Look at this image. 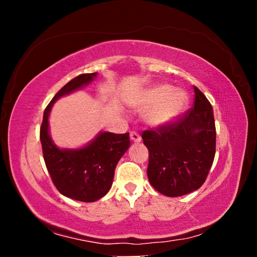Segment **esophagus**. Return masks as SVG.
Returning <instances> with one entry per match:
<instances>
[{
  "label": "esophagus",
  "instance_id": "34e87169",
  "mask_svg": "<svg viewBox=\"0 0 257 257\" xmlns=\"http://www.w3.org/2000/svg\"><path fill=\"white\" fill-rule=\"evenodd\" d=\"M130 138H131L133 143H140V142H142V137H140L138 133L135 132V131H132L131 133H130Z\"/></svg>",
  "mask_w": 257,
  "mask_h": 257
}]
</instances>
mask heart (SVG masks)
<instances>
[{
  "label": "heart",
  "mask_w": 257,
  "mask_h": 257,
  "mask_svg": "<svg viewBox=\"0 0 257 257\" xmlns=\"http://www.w3.org/2000/svg\"><path fill=\"white\" fill-rule=\"evenodd\" d=\"M187 105L188 96L184 90L159 84L146 90L136 106L140 111H147L145 119L151 126L163 127L177 120Z\"/></svg>",
  "instance_id": "1"
}]
</instances>
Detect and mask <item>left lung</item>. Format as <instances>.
Returning <instances> with one entry per match:
<instances>
[{
	"label": "left lung",
	"mask_w": 257,
	"mask_h": 257,
	"mask_svg": "<svg viewBox=\"0 0 257 257\" xmlns=\"http://www.w3.org/2000/svg\"><path fill=\"white\" fill-rule=\"evenodd\" d=\"M194 93V105L182 117L142 135L149 150L150 184L171 198L201 187L215 157L213 107L196 86Z\"/></svg>",
	"instance_id": "1"
}]
</instances>
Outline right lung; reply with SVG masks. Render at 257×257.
Listing matches in <instances>:
<instances>
[{"mask_svg": "<svg viewBox=\"0 0 257 257\" xmlns=\"http://www.w3.org/2000/svg\"><path fill=\"white\" fill-rule=\"evenodd\" d=\"M97 72L83 73L65 84L45 108L40 138L45 166L58 192L70 199L93 202L110 191L118 161L130 147L128 133L100 132L86 146L58 149L49 135V114L58 98L87 85Z\"/></svg>", "mask_w": 257, "mask_h": 257, "instance_id": "1", "label": "right lung"}]
</instances>
